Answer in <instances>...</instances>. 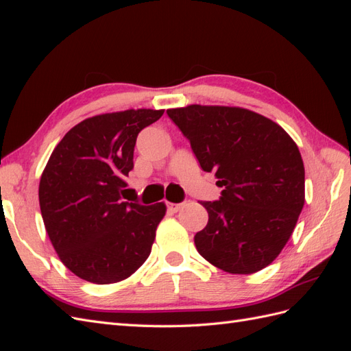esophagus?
Instances as JSON below:
<instances>
[{
	"label": "esophagus",
	"instance_id": "obj_1",
	"mask_svg": "<svg viewBox=\"0 0 351 351\" xmlns=\"http://www.w3.org/2000/svg\"><path fill=\"white\" fill-rule=\"evenodd\" d=\"M167 206H168V209L171 210V212H178L180 209H182L183 204H173V202H168Z\"/></svg>",
	"mask_w": 351,
	"mask_h": 351
}]
</instances>
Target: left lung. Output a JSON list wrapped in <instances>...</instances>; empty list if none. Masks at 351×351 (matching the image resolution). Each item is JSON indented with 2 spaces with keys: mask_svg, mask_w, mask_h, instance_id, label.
I'll return each instance as SVG.
<instances>
[{
  "mask_svg": "<svg viewBox=\"0 0 351 351\" xmlns=\"http://www.w3.org/2000/svg\"><path fill=\"white\" fill-rule=\"evenodd\" d=\"M167 114L190 141L204 171L224 186L196 232L197 252L228 274H254L277 259L304 205V165L280 124L224 105H187Z\"/></svg>",
  "mask_w": 351,
  "mask_h": 351,
  "instance_id": "left-lung-1",
  "label": "left lung"
}]
</instances>
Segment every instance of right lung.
<instances>
[{
    "label": "right lung",
    "mask_w": 351,
    "mask_h": 351,
    "mask_svg": "<svg viewBox=\"0 0 351 351\" xmlns=\"http://www.w3.org/2000/svg\"><path fill=\"white\" fill-rule=\"evenodd\" d=\"M164 110L99 114L70 129L54 147L39 182V206L60 261L79 278L114 284L151 254L164 202H124L136 137Z\"/></svg>",
    "instance_id": "1"
}]
</instances>
